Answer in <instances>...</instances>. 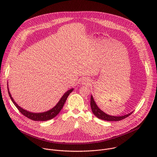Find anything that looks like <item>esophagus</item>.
<instances>
[{
    "instance_id": "1",
    "label": "esophagus",
    "mask_w": 157,
    "mask_h": 157,
    "mask_svg": "<svg viewBox=\"0 0 157 157\" xmlns=\"http://www.w3.org/2000/svg\"><path fill=\"white\" fill-rule=\"evenodd\" d=\"M81 84L82 85H89V84H90V81H89V79H83L81 81Z\"/></svg>"
}]
</instances>
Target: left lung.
Returning a JSON list of instances; mask_svg holds the SVG:
<instances>
[{
  "label": "left lung",
  "mask_w": 157,
  "mask_h": 157,
  "mask_svg": "<svg viewBox=\"0 0 157 157\" xmlns=\"http://www.w3.org/2000/svg\"><path fill=\"white\" fill-rule=\"evenodd\" d=\"M91 107L92 109V112L94 114V116H96L99 119H102L106 121H119L128 117L133 113V112H132L131 113H129L128 114H126L122 116H111L107 115L98 107L92 96H91Z\"/></svg>",
  "instance_id": "8db88e82"
}]
</instances>
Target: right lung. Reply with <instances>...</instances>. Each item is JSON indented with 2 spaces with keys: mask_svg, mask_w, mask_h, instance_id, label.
<instances>
[{
  "mask_svg": "<svg viewBox=\"0 0 157 157\" xmlns=\"http://www.w3.org/2000/svg\"><path fill=\"white\" fill-rule=\"evenodd\" d=\"M9 90V88H8ZM73 91V88L71 89H70L69 91H67L61 98V99L59 100V101L58 102V103L51 110L45 112V113H30L29 111H27L24 109H23L22 108H21L20 107H19L16 102L13 101V98L11 96V94L10 93L9 91H8L9 93V95L12 100V101L13 102V103L14 104V105H15V107L18 109V110L20 112V113L23 114L24 116H25L26 117L29 118V119H31L32 121H48L50 120L54 117H55L58 114L59 112L61 111V110L62 109L67 98H68V96L70 95V94Z\"/></svg>",
  "mask_w": 157,
  "mask_h": 157,
  "instance_id": "1",
  "label": "right lung"
}]
</instances>
